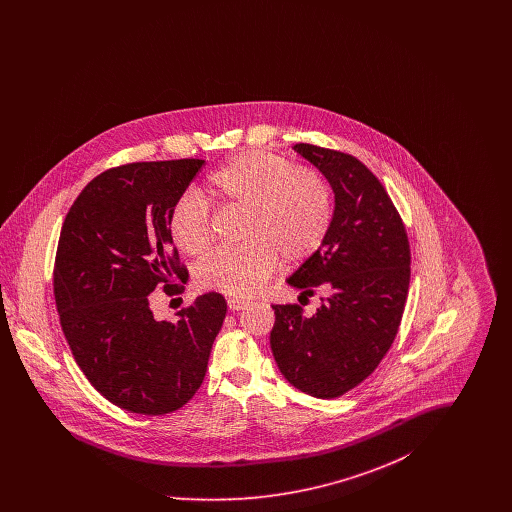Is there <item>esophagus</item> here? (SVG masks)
I'll list each match as a JSON object with an SVG mask.
<instances>
[{"instance_id":"esophagus-1","label":"esophagus","mask_w":512,"mask_h":512,"mask_svg":"<svg viewBox=\"0 0 512 512\" xmlns=\"http://www.w3.org/2000/svg\"><path fill=\"white\" fill-rule=\"evenodd\" d=\"M247 307H249V303L244 301V299H236V297H230V299H228V309H230V311H244Z\"/></svg>"}]
</instances>
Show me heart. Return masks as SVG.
Instances as JSON below:
<instances>
[{"mask_svg": "<svg viewBox=\"0 0 512 512\" xmlns=\"http://www.w3.org/2000/svg\"><path fill=\"white\" fill-rule=\"evenodd\" d=\"M205 194L222 207L247 213V244L211 253L199 268L205 290L249 297L276 270L280 257L301 263L317 253L334 220V194L324 176L263 151L228 159L207 178ZM169 236L184 255L199 257L211 245V215L197 192L176 199Z\"/></svg>", "mask_w": 512, "mask_h": 512, "instance_id": "b5f03b06", "label": "heart"}]
</instances>
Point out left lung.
I'll use <instances>...</instances> for the list:
<instances>
[{"mask_svg": "<svg viewBox=\"0 0 512 512\" xmlns=\"http://www.w3.org/2000/svg\"><path fill=\"white\" fill-rule=\"evenodd\" d=\"M293 149L328 180L334 220L317 253L286 280L303 297L320 295L317 313L272 305L270 349L293 388L334 399L370 376L395 340L411 251L390 195L359 159L309 144Z\"/></svg>", "mask_w": 512, "mask_h": 512, "instance_id": "8db88e82", "label": "left lung"}]
</instances>
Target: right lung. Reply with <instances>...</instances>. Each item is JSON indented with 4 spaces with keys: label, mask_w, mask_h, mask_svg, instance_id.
<instances>
[{
    "label": "right lung",
    "mask_w": 512,
    "mask_h": 512,
    "mask_svg": "<svg viewBox=\"0 0 512 512\" xmlns=\"http://www.w3.org/2000/svg\"><path fill=\"white\" fill-rule=\"evenodd\" d=\"M205 161L130 163L101 172L69 209L55 257L53 292L76 365L113 405L172 413L199 390L226 317L220 293L195 297L176 320H157L151 293L182 282L169 215Z\"/></svg>",
    "instance_id": "obj_1"
}]
</instances>
